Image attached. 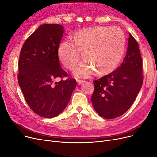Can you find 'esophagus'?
<instances>
[{
  "mask_svg": "<svg viewBox=\"0 0 157 157\" xmlns=\"http://www.w3.org/2000/svg\"><path fill=\"white\" fill-rule=\"evenodd\" d=\"M77 82V84L80 85V84H81L84 83L85 81H84V80H78Z\"/></svg>",
  "mask_w": 157,
  "mask_h": 157,
  "instance_id": "34e87169",
  "label": "esophagus"
}]
</instances>
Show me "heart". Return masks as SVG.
Listing matches in <instances>:
<instances>
[{
    "label": "heart",
    "instance_id": "heart-1",
    "mask_svg": "<svg viewBox=\"0 0 157 157\" xmlns=\"http://www.w3.org/2000/svg\"><path fill=\"white\" fill-rule=\"evenodd\" d=\"M126 44L124 33L117 27L85 28L74 33L72 42H61L58 48V58L65 68L73 71L79 61L80 52H82L85 61L76 70V76L86 77L92 71L97 76H104L118 67Z\"/></svg>",
    "mask_w": 157,
    "mask_h": 157
}]
</instances>
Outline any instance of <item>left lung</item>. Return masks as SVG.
<instances>
[{
  "instance_id": "obj_1",
  "label": "left lung",
  "mask_w": 157,
  "mask_h": 157,
  "mask_svg": "<svg viewBox=\"0 0 157 157\" xmlns=\"http://www.w3.org/2000/svg\"><path fill=\"white\" fill-rule=\"evenodd\" d=\"M142 59L138 43L130 33L126 55L111 73L94 80L92 103L99 116L112 119L124 114L135 101L143 84Z\"/></svg>"
}]
</instances>
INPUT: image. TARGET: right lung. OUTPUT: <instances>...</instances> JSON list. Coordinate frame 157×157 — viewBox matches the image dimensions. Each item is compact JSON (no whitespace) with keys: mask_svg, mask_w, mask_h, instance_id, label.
<instances>
[{"mask_svg":"<svg viewBox=\"0 0 157 157\" xmlns=\"http://www.w3.org/2000/svg\"><path fill=\"white\" fill-rule=\"evenodd\" d=\"M63 27L43 24L23 43L18 62V83L28 105L42 117L53 118L63 111L77 86L75 78L61 68L58 48ZM58 78L61 80L54 82Z\"/></svg>","mask_w":157,"mask_h":157,"instance_id":"obj_1","label":"right lung"}]
</instances>
